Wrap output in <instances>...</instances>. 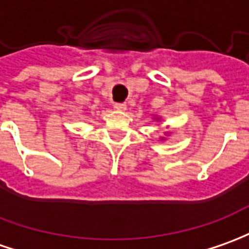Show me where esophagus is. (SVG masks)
Returning <instances> with one entry per match:
<instances>
[{
  "label": "esophagus",
  "instance_id": "esophagus-1",
  "mask_svg": "<svg viewBox=\"0 0 249 249\" xmlns=\"http://www.w3.org/2000/svg\"><path fill=\"white\" fill-rule=\"evenodd\" d=\"M114 107L120 111H124L126 110V103L123 102V103H114Z\"/></svg>",
  "mask_w": 249,
  "mask_h": 249
}]
</instances>
